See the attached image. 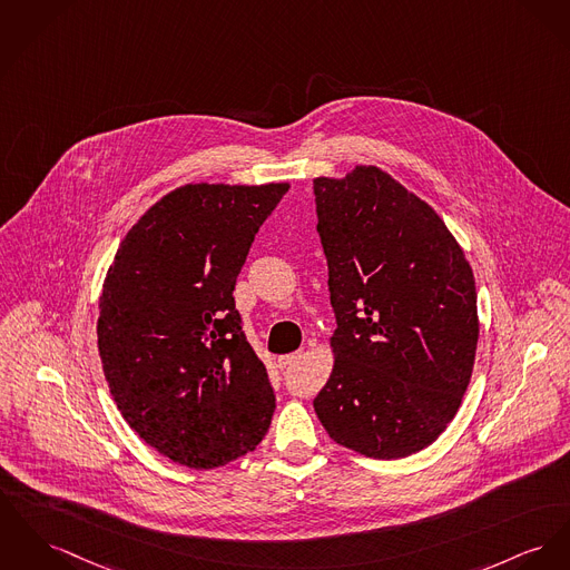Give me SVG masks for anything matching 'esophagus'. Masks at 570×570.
<instances>
[{
  "label": "esophagus",
  "instance_id": "obj_1",
  "mask_svg": "<svg viewBox=\"0 0 570 570\" xmlns=\"http://www.w3.org/2000/svg\"><path fill=\"white\" fill-rule=\"evenodd\" d=\"M301 356H303L301 352L285 354V356H278V361H276V363H278V367H281V370H289L294 363H298V358H301Z\"/></svg>",
  "mask_w": 570,
  "mask_h": 570
}]
</instances>
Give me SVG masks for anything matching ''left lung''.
<instances>
[{
	"label": "left lung",
	"instance_id": "8db88e82",
	"mask_svg": "<svg viewBox=\"0 0 570 570\" xmlns=\"http://www.w3.org/2000/svg\"><path fill=\"white\" fill-rule=\"evenodd\" d=\"M337 331L313 409L328 436L395 460L454 419L478 347L475 278L436 212L376 166L313 181Z\"/></svg>",
	"mask_w": 570,
	"mask_h": 570
}]
</instances>
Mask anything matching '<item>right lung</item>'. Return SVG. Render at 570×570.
Masks as SVG:
<instances>
[{
	"mask_svg": "<svg viewBox=\"0 0 570 570\" xmlns=\"http://www.w3.org/2000/svg\"><path fill=\"white\" fill-rule=\"evenodd\" d=\"M287 184H190L166 194L116 250L97 337L134 432L190 469L223 466L266 436L276 395L242 331L235 281Z\"/></svg>",
	"mask_w": 570,
	"mask_h": 570,
	"instance_id": "obj_1",
	"label": "right lung"
}]
</instances>
